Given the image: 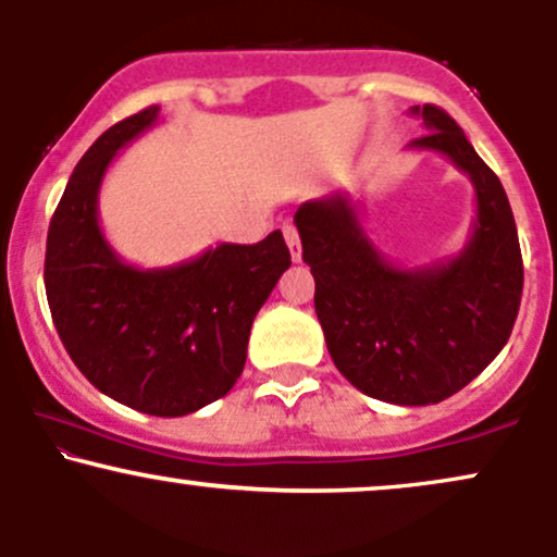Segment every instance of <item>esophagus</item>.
I'll return each mask as SVG.
<instances>
[{"label": "esophagus", "instance_id": "1", "mask_svg": "<svg viewBox=\"0 0 557 557\" xmlns=\"http://www.w3.org/2000/svg\"><path fill=\"white\" fill-rule=\"evenodd\" d=\"M283 235H285L287 248H290L293 261H300V238H298L296 225H293V222H285V225H283Z\"/></svg>", "mask_w": 557, "mask_h": 557}]
</instances>
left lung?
<instances>
[{
	"instance_id": "left-lung-1",
	"label": "left lung",
	"mask_w": 557,
	"mask_h": 557,
	"mask_svg": "<svg viewBox=\"0 0 557 557\" xmlns=\"http://www.w3.org/2000/svg\"><path fill=\"white\" fill-rule=\"evenodd\" d=\"M430 133L411 149L437 151L476 190V220L458 257L393 264L363 233L348 194L300 203L296 227L314 274V306L341 374L369 398L430 406L487 369L519 314L523 264L503 183L466 133L434 104L411 107Z\"/></svg>"
}]
</instances>
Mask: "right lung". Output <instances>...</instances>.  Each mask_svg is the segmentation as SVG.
I'll list each match as a JSON object with an SVG mask.
<instances>
[{"mask_svg":"<svg viewBox=\"0 0 557 557\" xmlns=\"http://www.w3.org/2000/svg\"><path fill=\"white\" fill-rule=\"evenodd\" d=\"M159 107L120 120L70 175L47 235L44 285L70 359L96 389L151 417H185L230 393L253 317L290 251L280 230L253 246L220 243L162 270L125 264L99 227V188Z\"/></svg>","mask_w":557,"mask_h":557,"instance_id":"right-lung-1","label":"right lung"}]
</instances>
